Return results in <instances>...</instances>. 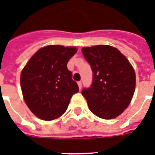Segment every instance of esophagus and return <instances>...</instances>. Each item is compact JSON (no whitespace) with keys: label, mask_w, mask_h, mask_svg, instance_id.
<instances>
[{"label":"esophagus","mask_w":155,"mask_h":155,"mask_svg":"<svg viewBox=\"0 0 155 155\" xmlns=\"http://www.w3.org/2000/svg\"><path fill=\"white\" fill-rule=\"evenodd\" d=\"M78 86H79V88H80V89L82 88V82H81V81H79V82H78Z\"/></svg>","instance_id":"esophagus-1"}]
</instances>
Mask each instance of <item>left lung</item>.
<instances>
[{
    "label": "left lung",
    "mask_w": 155,
    "mask_h": 155,
    "mask_svg": "<svg viewBox=\"0 0 155 155\" xmlns=\"http://www.w3.org/2000/svg\"><path fill=\"white\" fill-rule=\"evenodd\" d=\"M82 54L93 71L89 88L82 95L93 114L110 120L127 108L136 87V75L132 65L120 50L110 45L84 47Z\"/></svg>",
    "instance_id": "left-lung-1"
}]
</instances>
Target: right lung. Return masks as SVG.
Returning <instances> with one entry per match:
<instances>
[{
  "label": "right lung",
  "instance_id": "right-lung-1",
  "mask_svg": "<svg viewBox=\"0 0 155 155\" xmlns=\"http://www.w3.org/2000/svg\"><path fill=\"white\" fill-rule=\"evenodd\" d=\"M75 47L49 45L39 49L21 73L23 98L35 116L53 120L67 110L73 94L79 92L72 73L67 69Z\"/></svg>",
  "mask_w": 155,
  "mask_h": 155
}]
</instances>
